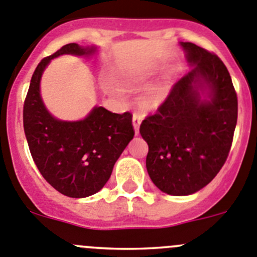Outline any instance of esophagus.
Here are the masks:
<instances>
[{
    "label": "esophagus",
    "instance_id": "obj_1",
    "mask_svg": "<svg viewBox=\"0 0 257 257\" xmlns=\"http://www.w3.org/2000/svg\"><path fill=\"white\" fill-rule=\"evenodd\" d=\"M140 123H141V116L140 114H138V113H135L133 117V124H134V128H135L136 135L139 134V127H140Z\"/></svg>",
    "mask_w": 257,
    "mask_h": 257
}]
</instances>
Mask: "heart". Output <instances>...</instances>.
Here are the masks:
<instances>
[{
	"mask_svg": "<svg viewBox=\"0 0 257 257\" xmlns=\"http://www.w3.org/2000/svg\"><path fill=\"white\" fill-rule=\"evenodd\" d=\"M171 91V84L169 81L164 80V81L158 82L154 86L149 89L144 98V105L147 109H157L161 107L164 102L167 100Z\"/></svg>",
	"mask_w": 257,
	"mask_h": 257,
	"instance_id": "obj_1",
	"label": "heart"
}]
</instances>
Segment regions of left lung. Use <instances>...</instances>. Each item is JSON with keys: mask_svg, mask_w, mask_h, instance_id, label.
<instances>
[{"mask_svg": "<svg viewBox=\"0 0 257 257\" xmlns=\"http://www.w3.org/2000/svg\"><path fill=\"white\" fill-rule=\"evenodd\" d=\"M180 46L191 70L140 126L149 147V177L173 196L195 194L218 175L230 150L238 110L222 60L190 42Z\"/></svg>", "mask_w": 257, "mask_h": 257, "instance_id": "obj_1", "label": "left lung"}]
</instances>
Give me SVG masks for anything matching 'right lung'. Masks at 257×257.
<instances>
[{
	"label": "right lung",
	"instance_id": "obj_1",
	"mask_svg": "<svg viewBox=\"0 0 257 257\" xmlns=\"http://www.w3.org/2000/svg\"><path fill=\"white\" fill-rule=\"evenodd\" d=\"M95 46H63L37 66L24 102V131L30 154L44 180L65 196L81 199L96 194L112 175L119 155L133 140V114L94 107L85 118L53 117L41 96V79L53 58L62 55L91 57Z\"/></svg>",
	"mask_w": 257,
	"mask_h": 257
}]
</instances>
